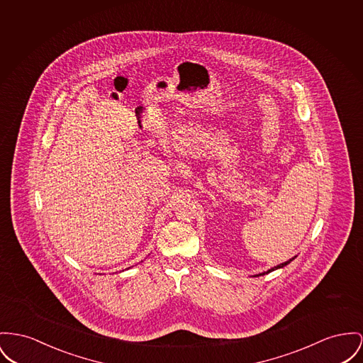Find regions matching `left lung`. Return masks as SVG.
<instances>
[{"label":"left lung","mask_w":363,"mask_h":363,"mask_svg":"<svg viewBox=\"0 0 363 363\" xmlns=\"http://www.w3.org/2000/svg\"><path fill=\"white\" fill-rule=\"evenodd\" d=\"M296 257V256H294ZM294 257H291L289 259L288 262H285V263H282V264H278V266L272 267V268H269V269H267L264 272H260V274H256V275H253V277H262V275H264V274H268V272H272V271H275V269H278V268H284L285 266H288L290 262H293L294 260Z\"/></svg>","instance_id":"left-lung-1"}]
</instances>
